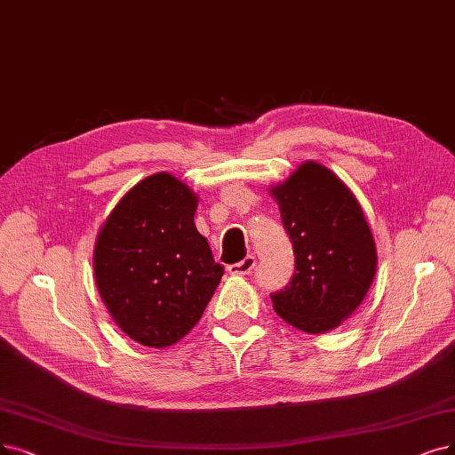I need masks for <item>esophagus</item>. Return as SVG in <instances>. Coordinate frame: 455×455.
Wrapping results in <instances>:
<instances>
[{
	"mask_svg": "<svg viewBox=\"0 0 455 455\" xmlns=\"http://www.w3.org/2000/svg\"><path fill=\"white\" fill-rule=\"evenodd\" d=\"M253 267H256V258H253V256H246L243 261L229 265V267H228V272H229V275H233V276H244V275H248V272H250Z\"/></svg>",
	"mask_w": 455,
	"mask_h": 455,
	"instance_id": "1",
	"label": "esophagus"
}]
</instances>
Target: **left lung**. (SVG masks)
<instances>
[{
  "label": "left lung",
  "instance_id": "1",
  "mask_svg": "<svg viewBox=\"0 0 455 455\" xmlns=\"http://www.w3.org/2000/svg\"><path fill=\"white\" fill-rule=\"evenodd\" d=\"M293 243L295 275L272 293L291 326L329 332L364 300L377 268L371 229L355 194L329 168L307 160L270 188Z\"/></svg>",
  "mask_w": 455,
  "mask_h": 455
}]
</instances>
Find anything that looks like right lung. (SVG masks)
I'll list each match as a JSON object with an SVG mask.
<instances>
[{
    "instance_id": "add662e5",
    "label": "right lung",
    "mask_w": 455,
    "mask_h": 455,
    "mask_svg": "<svg viewBox=\"0 0 455 455\" xmlns=\"http://www.w3.org/2000/svg\"><path fill=\"white\" fill-rule=\"evenodd\" d=\"M196 209L197 196L160 172L126 192L97 235L100 299L119 329L145 347L185 338L224 275L196 229Z\"/></svg>"
}]
</instances>
